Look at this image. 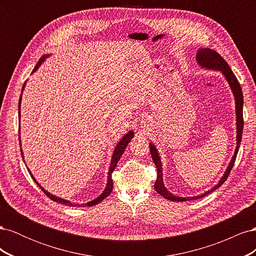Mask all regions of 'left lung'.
<instances>
[{
  "mask_svg": "<svg viewBox=\"0 0 256 256\" xmlns=\"http://www.w3.org/2000/svg\"><path fill=\"white\" fill-rule=\"evenodd\" d=\"M196 60L198 63L200 64V67L203 68H207V69H214V70H220L226 79L228 80L230 86L232 88V92H233L234 97H235V102H236V116H237V146L235 150V154L233 158H232L230 164L226 168V173L222 176V178L220 180V182L216 184V186L212 189L206 191L204 194H200L198 196H192V198H178L173 196L171 192H168L166 190V188L164 187V180H162V168H161V160L159 157V154L154 145H152V143L150 144V154H152V158L154 164H156L157 168V180L156 182H154V190H156L160 196H162L164 198H166V200H173V202H184V200H198L203 198L209 193L212 192L214 190L218 189L220 186H222V184L228 180V177L232 171V168H233L235 160L237 157V152L239 150L240 146V142H242V130H244V116H242V106H244V95H242V86L236 78V76L234 74V72H232L230 67L228 66V64L226 63V60H224L218 52H216L209 48H204V49H198V53H196Z\"/></svg>",
  "mask_w": 256,
  "mask_h": 256,
  "instance_id": "8db88e82",
  "label": "left lung"
}]
</instances>
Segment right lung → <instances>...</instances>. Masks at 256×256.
I'll return each mask as SVG.
<instances>
[{
	"label": "right lung",
	"mask_w": 256,
	"mask_h": 256,
	"mask_svg": "<svg viewBox=\"0 0 256 256\" xmlns=\"http://www.w3.org/2000/svg\"><path fill=\"white\" fill-rule=\"evenodd\" d=\"M47 58V56H44L40 60H38V63H37V65L35 66V68L33 69V72H36L37 70V68L40 66V64L44 62V60ZM24 85H26V83L23 84V86H22V90L21 92H23V88H24ZM22 95V94H21ZM20 104H21V96H20V99H19V118H20ZM134 131H129V132L126 134V136H124V138H122V140L118 142V144L116 145V147H115V150H114V152H113V156H112V160H111V164H110V170H109V174H108V182H106V189L104 190V192L102 193V194H100L97 198H95V200H90V202H88V203H86V204H82V206L84 207V206H94V205H96V204H99L100 202H102V200L104 198H106V196H109V194L111 193V191H112V189H113V180H112V173H113V171H114V168H116V164H118V160L120 159V157H122V154H124V152H125V150H126V147H127V145L129 144V142H130V140L131 138H134ZM19 142H20V138H19ZM21 154H23V152H22V150H21ZM28 172H30V170H28ZM30 176H32V178L34 180V182L37 184V186L38 187H40L42 191H44V193L46 196H47L49 198H51L52 200H54V202H56V203H60V204H64V205H67V206H76V204H72V202H69V200H64V198H58V196H53V194H51V193H49L48 191H46L42 186L38 184L36 180H35V178L33 177V175H32V173L30 172ZM79 206H81V205H79Z\"/></svg>",
	"instance_id": "add662e5"
}]
</instances>
